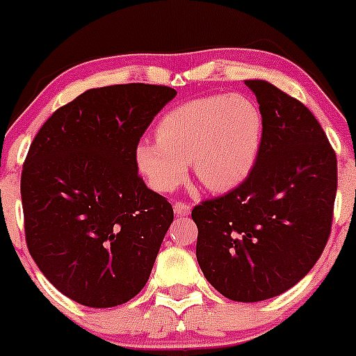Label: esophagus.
I'll return each mask as SVG.
<instances>
[{
    "label": "esophagus",
    "instance_id": "esophagus-1",
    "mask_svg": "<svg viewBox=\"0 0 356 356\" xmlns=\"http://www.w3.org/2000/svg\"><path fill=\"white\" fill-rule=\"evenodd\" d=\"M174 211L177 215H181V217H186V215L191 213V204L184 203V201H175Z\"/></svg>",
    "mask_w": 356,
    "mask_h": 356
}]
</instances>
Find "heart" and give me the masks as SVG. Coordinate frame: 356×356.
Masks as SVG:
<instances>
[{
    "instance_id": "heart-1",
    "label": "heart",
    "mask_w": 356,
    "mask_h": 356,
    "mask_svg": "<svg viewBox=\"0 0 356 356\" xmlns=\"http://www.w3.org/2000/svg\"><path fill=\"white\" fill-rule=\"evenodd\" d=\"M264 136V115L245 95H210L191 99L163 115L156 141L145 139L136 161L158 193L184 181L188 163L210 191H229L253 170Z\"/></svg>"
}]
</instances>
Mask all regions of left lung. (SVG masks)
Listing matches in <instances>:
<instances>
[{"instance_id": "8db88e82", "label": "left lung", "mask_w": 356, "mask_h": 356, "mask_svg": "<svg viewBox=\"0 0 356 356\" xmlns=\"http://www.w3.org/2000/svg\"><path fill=\"white\" fill-rule=\"evenodd\" d=\"M264 115L260 153L232 191L191 211L207 281L243 303L300 282L331 234L337 160L310 110L265 81H246Z\"/></svg>"}]
</instances>
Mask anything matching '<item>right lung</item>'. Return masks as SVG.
Here are the masks:
<instances>
[{"mask_svg":"<svg viewBox=\"0 0 356 356\" xmlns=\"http://www.w3.org/2000/svg\"><path fill=\"white\" fill-rule=\"evenodd\" d=\"M177 91L132 82L89 89L42 124L24 161L25 243L60 293L92 308L134 298L174 220L146 188L136 148Z\"/></svg>","mask_w":356,"mask_h":356,"instance_id":"right-lung-1","label":"right lung"}]
</instances>
